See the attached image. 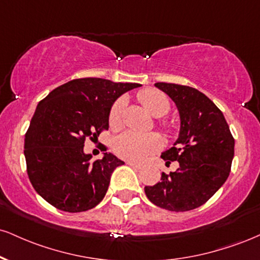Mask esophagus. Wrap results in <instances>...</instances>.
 Returning <instances> with one entry per match:
<instances>
[{
  "label": "esophagus",
  "mask_w": 260,
  "mask_h": 260,
  "mask_svg": "<svg viewBox=\"0 0 260 260\" xmlns=\"http://www.w3.org/2000/svg\"><path fill=\"white\" fill-rule=\"evenodd\" d=\"M127 165L131 166L132 168H136V170H140V168H142V165L137 164V162H133V161H127Z\"/></svg>",
  "instance_id": "34e87169"
}]
</instances>
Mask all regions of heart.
I'll use <instances>...</instances> for the list:
<instances>
[{
	"label": "heart",
	"mask_w": 260,
	"mask_h": 260,
	"mask_svg": "<svg viewBox=\"0 0 260 260\" xmlns=\"http://www.w3.org/2000/svg\"><path fill=\"white\" fill-rule=\"evenodd\" d=\"M140 103L144 108L155 117L164 116L170 110V103L167 96L164 93L156 89H146L139 94ZM122 109L123 102L117 100L112 105L110 115H109V123L112 128L121 126ZM161 146V139L154 133L140 134L133 131H126L116 137L114 142L115 152L122 158L126 160L139 161L145 158L150 154H154Z\"/></svg>",
	"instance_id": "obj_1"
}]
</instances>
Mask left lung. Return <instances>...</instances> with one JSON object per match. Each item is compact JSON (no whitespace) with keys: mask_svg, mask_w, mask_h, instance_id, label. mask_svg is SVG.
<instances>
[{"mask_svg":"<svg viewBox=\"0 0 260 260\" xmlns=\"http://www.w3.org/2000/svg\"><path fill=\"white\" fill-rule=\"evenodd\" d=\"M155 87L176 104L180 118L179 134L173 146L161 157L176 172L166 174L152 186H145L148 199L158 207L173 212L198 208L214 195L229 177L235 140L219 109L196 88L158 82Z\"/></svg>","mask_w":260,"mask_h":260,"instance_id":"left-lung-1","label":"left lung"}]
</instances>
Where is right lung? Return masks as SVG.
<instances>
[{"label": "right lung", "mask_w": 260, "mask_h": 260, "mask_svg": "<svg viewBox=\"0 0 260 260\" xmlns=\"http://www.w3.org/2000/svg\"><path fill=\"white\" fill-rule=\"evenodd\" d=\"M139 83L87 77L69 81L41 100L25 134L24 155L34 189L61 211L95 207L108 191L112 172L124 162L110 152L92 160L86 138L109 128L114 103Z\"/></svg>", "instance_id": "add662e5"}]
</instances>
